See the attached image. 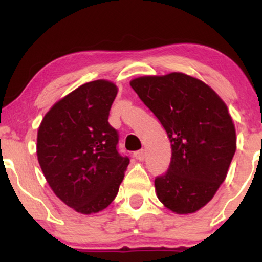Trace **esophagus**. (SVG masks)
Masks as SVG:
<instances>
[{"instance_id": "obj_1", "label": "esophagus", "mask_w": 262, "mask_h": 262, "mask_svg": "<svg viewBox=\"0 0 262 262\" xmlns=\"http://www.w3.org/2000/svg\"><path fill=\"white\" fill-rule=\"evenodd\" d=\"M133 156L138 161H143L144 158H145V151L144 150H138V151L134 152Z\"/></svg>"}]
</instances>
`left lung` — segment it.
<instances>
[{"label":"left lung","mask_w":262,"mask_h":262,"mask_svg":"<svg viewBox=\"0 0 262 262\" xmlns=\"http://www.w3.org/2000/svg\"><path fill=\"white\" fill-rule=\"evenodd\" d=\"M130 86L171 143L169 169L155 179L158 198L177 214L196 212L218 191L235 154L227 106L208 85L182 73L138 77Z\"/></svg>","instance_id":"obj_1"}]
</instances>
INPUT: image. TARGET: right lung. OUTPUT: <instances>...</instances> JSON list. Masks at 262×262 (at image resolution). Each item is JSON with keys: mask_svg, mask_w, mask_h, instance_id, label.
I'll use <instances>...</instances> for the list:
<instances>
[{"mask_svg": "<svg viewBox=\"0 0 262 262\" xmlns=\"http://www.w3.org/2000/svg\"><path fill=\"white\" fill-rule=\"evenodd\" d=\"M117 86L96 80L56 102L38 129L37 155L47 182L66 206L82 214L107 208L129 165L108 123Z\"/></svg>", "mask_w": 262, "mask_h": 262, "instance_id": "add662e5", "label": "right lung"}]
</instances>
